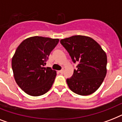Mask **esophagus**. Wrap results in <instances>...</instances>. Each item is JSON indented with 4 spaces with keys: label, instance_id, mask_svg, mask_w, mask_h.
<instances>
[{
    "label": "esophagus",
    "instance_id": "34e87169",
    "mask_svg": "<svg viewBox=\"0 0 122 122\" xmlns=\"http://www.w3.org/2000/svg\"><path fill=\"white\" fill-rule=\"evenodd\" d=\"M59 72L60 73H61V74H63V73H64V70H61L59 71Z\"/></svg>",
    "mask_w": 122,
    "mask_h": 122
}]
</instances>
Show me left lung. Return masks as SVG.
<instances>
[{"label":"left lung","instance_id":"1","mask_svg":"<svg viewBox=\"0 0 122 122\" xmlns=\"http://www.w3.org/2000/svg\"><path fill=\"white\" fill-rule=\"evenodd\" d=\"M74 63H78L72 76L67 78L69 88L75 94L87 96L96 91L106 75L107 56L100 45L91 37L74 35L62 39Z\"/></svg>","mask_w":122,"mask_h":122}]
</instances>
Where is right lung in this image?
Returning a JSON list of instances; mask_svg holds the SVG:
<instances>
[{
	"label": "right lung",
	"instance_id": "1",
	"mask_svg": "<svg viewBox=\"0 0 122 122\" xmlns=\"http://www.w3.org/2000/svg\"><path fill=\"white\" fill-rule=\"evenodd\" d=\"M59 39L35 36L24 40L12 59V69L18 86L27 94L39 96L49 91L56 71L46 68L50 53Z\"/></svg>",
	"mask_w": 122,
	"mask_h": 122
}]
</instances>
